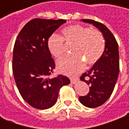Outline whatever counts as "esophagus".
<instances>
[{"mask_svg": "<svg viewBox=\"0 0 129 129\" xmlns=\"http://www.w3.org/2000/svg\"><path fill=\"white\" fill-rule=\"evenodd\" d=\"M78 80V78L77 77H75V78H70V81L72 84H75L76 81Z\"/></svg>", "mask_w": 129, "mask_h": 129, "instance_id": "obj_1", "label": "esophagus"}]
</instances>
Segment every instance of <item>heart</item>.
I'll return each instance as SVG.
<instances>
[{
  "mask_svg": "<svg viewBox=\"0 0 129 129\" xmlns=\"http://www.w3.org/2000/svg\"><path fill=\"white\" fill-rule=\"evenodd\" d=\"M62 34V37L55 34L51 36L48 46L52 56L60 59L65 53L64 42L69 45L73 44L72 53L74 54L57 62L59 70L65 74L75 75L81 71L85 65L84 62L87 66L94 65L105 50L104 37L97 29L77 24L65 27Z\"/></svg>",
  "mask_w": 129,
  "mask_h": 129,
  "instance_id": "b5f03b06",
  "label": "heart"
}]
</instances>
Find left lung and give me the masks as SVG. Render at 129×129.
Wrapping results in <instances>:
<instances>
[{
	"mask_svg": "<svg viewBox=\"0 0 129 129\" xmlns=\"http://www.w3.org/2000/svg\"><path fill=\"white\" fill-rule=\"evenodd\" d=\"M82 21L92 24L100 29L106 42L105 50L100 60L80 77L81 81L90 86L89 92L79 97L80 102L88 108H97L111 97L116 84L119 70L118 44L104 24L90 19H82Z\"/></svg>",
	"mask_w": 129,
	"mask_h": 129,
	"instance_id": "left-lung-1",
	"label": "left lung"
}]
</instances>
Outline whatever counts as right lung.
Here are the masks:
<instances>
[{
    "label": "right lung",
    "instance_id": "add662e5",
    "mask_svg": "<svg viewBox=\"0 0 129 129\" xmlns=\"http://www.w3.org/2000/svg\"><path fill=\"white\" fill-rule=\"evenodd\" d=\"M66 21L34 18L22 28L16 39L12 70L21 97L37 109H48L55 104L60 88L70 83L66 76L52 78L55 68L48 41Z\"/></svg>",
    "mask_w": 129,
    "mask_h": 129
}]
</instances>
